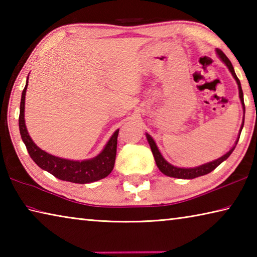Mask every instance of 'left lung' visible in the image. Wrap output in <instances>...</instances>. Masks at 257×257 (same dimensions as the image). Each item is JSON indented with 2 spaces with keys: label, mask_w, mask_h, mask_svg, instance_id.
<instances>
[{
  "label": "left lung",
  "mask_w": 257,
  "mask_h": 257,
  "mask_svg": "<svg viewBox=\"0 0 257 257\" xmlns=\"http://www.w3.org/2000/svg\"><path fill=\"white\" fill-rule=\"evenodd\" d=\"M217 54L221 58V60L223 61V62L227 64V67L229 68L230 72L232 73V76L234 79H236L237 84H238V89H239V97H240V101L242 104V107H243V111H245V104H243V94H242V89H241V85H240V81H239L238 77L236 76V73H234L233 70V67L231 62H230V60L225 56V54L223 53L221 50H216ZM243 125V124H242ZM242 125H241V129H242ZM147 137V141H149V144L151 146V150H152V153L154 155V159H155V162L156 165H158V168L160 169V171L164 173L165 176L168 177H172V178H179V179H194V178H197V177H201L204 175H207V173L212 172L214 169L217 167V165H220L221 163L223 162L224 160H227L230 154L232 153L234 147H236L238 141L236 142V145H234L231 150H230L227 154H224L223 156H221L220 159H217L215 161H213V162L210 163H206V164H203L201 167H197V168H191V169H184V168H177L175 165H172L170 163H168L167 161L163 159V156L161 155L160 151L158 149V146H156L155 142L153 141V138H152L150 135H146Z\"/></svg>",
  "instance_id": "obj_1"
}]
</instances>
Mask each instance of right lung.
Wrapping results in <instances>:
<instances>
[{
    "label": "right lung",
    "mask_w": 257,
    "mask_h": 257,
    "mask_svg": "<svg viewBox=\"0 0 257 257\" xmlns=\"http://www.w3.org/2000/svg\"><path fill=\"white\" fill-rule=\"evenodd\" d=\"M28 80L23 90L20 102V114H19V129L20 135L25 143L30 158L43 170L50 172L60 180L75 182V184H88L99 179H103L108 176L113 170L116 155V144H118L119 129L112 135L106 146L104 147L102 153L96 158L86 161H71L56 158L46 152L42 151L40 147L32 141L28 135L27 128L25 124V95L27 89Z\"/></svg>",
    "instance_id": "add662e5"
}]
</instances>
